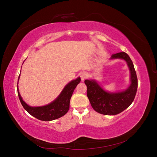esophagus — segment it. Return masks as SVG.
<instances>
[{"label":"esophagus","mask_w":157,"mask_h":157,"mask_svg":"<svg viewBox=\"0 0 157 157\" xmlns=\"http://www.w3.org/2000/svg\"><path fill=\"white\" fill-rule=\"evenodd\" d=\"M86 77H87L86 73L82 72L81 74H80V78H81V80H84L86 79Z\"/></svg>","instance_id":"obj_1"}]
</instances>
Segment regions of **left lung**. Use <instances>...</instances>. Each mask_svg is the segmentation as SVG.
<instances>
[{
	"label": "left lung",
	"instance_id": "obj_1",
	"mask_svg": "<svg viewBox=\"0 0 157 157\" xmlns=\"http://www.w3.org/2000/svg\"><path fill=\"white\" fill-rule=\"evenodd\" d=\"M124 59L131 73V84L125 91L118 93H108L99 86L95 80H85L87 86V96L90 104L96 112L105 115H115L124 111L134 101L137 89V78L134 64L125 52L113 54L111 59Z\"/></svg>",
	"mask_w": 157,
	"mask_h": 157
}]
</instances>
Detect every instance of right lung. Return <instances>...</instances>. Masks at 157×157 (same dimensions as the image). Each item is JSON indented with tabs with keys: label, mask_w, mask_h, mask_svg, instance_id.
Instances as JSON below:
<instances>
[{
	"label": "right lung",
	"mask_w": 157,
	"mask_h": 157,
	"mask_svg": "<svg viewBox=\"0 0 157 157\" xmlns=\"http://www.w3.org/2000/svg\"><path fill=\"white\" fill-rule=\"evenodd\" d=\"M80 82V77L75 80H72L67 85H66L63 91L56 100L48 105L42 107H33L29 106L23 101L18 90L17 94L22 106L31 115L40 121H50L63 117L68 112L71 98L75 88Z\"/></svg>",
	"instance_id": "1"
}]
</instances>
